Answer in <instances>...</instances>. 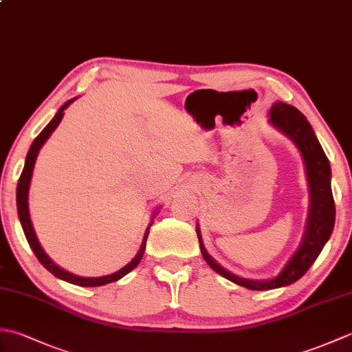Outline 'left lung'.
Instances as JSON below:
<instances>
[{
	"label": "left lung",
	"instance_id": "obj_1",
	"mask_svg": "<svg viewBox=\"0 0 352 352\" xmlns=\"http://www.w3.org/2000/svg\"><path fill=\"white\" fill-rule=\"evenodd\" d=\"M269 116H271L269 118V122L275 129H278L287 138L294 140V144L301 151L305 162V170H307V180L310 188V210L300 248L296 250V252L287 261V265L283 267V271L275 278L250 280L231 274L227 269H223L216 263L206 251L203 241H201L199 228L197 227L199 248L208 266L219 275L226 276L227 280L251 290L278 289L300 280L309 271V267L315 263V260L318 258L320 251H322L324 245L330 239L336 219V207L331 192L330 162H328L324 149L316 139V134L309 124L307 118L296 107L289 106V104L281 101L274 102V106L269 110Z\"/></svg>",
	"mask_w": 352,
	"mask_h": 352
}]
</instances>
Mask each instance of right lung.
Returning a JSON list of instances; mask_svg holds the SVG:
<instances>
[{"label":"right lung","instance_id":"add662e5","mask_svg":"<svg viewBox=\"0 0 352 352\" xmlns=\"http://www.w3.org/2000/svg\"><path fill=\"white\" fill-rule=\"evenodd\" d=\"M76 100L72 98L69 101H66L63 106L58 109V111L56 113V116L51 119V122L45 126V129L41 131L39 136H37L32 146L28 149V154H27V159H25V164H24V169H22V174L19 177V182H18V189H16V206H18V216H19V221H21V226L22 230H24V234L27 237V242L30 245V248L33 250V252L36 254L37 260L41 261V263L48 269V271L56 275L57 278L65 280L68 283L76 284V286H85V287H96V286H104V284H109V283H113L118 281L119 278H122L124 275H126L129 272H131L134 267L139 265V261L144 257V252H145V245H146V239L149 234V227L153 226V222L149 223L146 231H145V236H144V241H142L140 245V250L136 254V257H134L129 265L124 266L122 269H119L115 274H110V275H104V276H78V275H74L68 271H65V269L58 267L54 261H52L45 251L42 250V246L37 241L36 233H34V228L32 226V221H30V213H28V188H30V182H32V175H33V168H34V163H36V157L39 154V149L42 148V145L47 142V139L51 136V133L56 130V126L60 124L62 118H63V111L65 109L69 106V104Z\"/></svg>","mask_w":352,"mask_h":352}]
</instances>
